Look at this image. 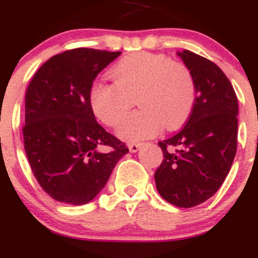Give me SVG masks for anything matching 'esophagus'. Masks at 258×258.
<instances>
[{
    "mask_svg": "<svg viewBox=\"0 0 258 258\" xmlns=\"http://www.w3.org/2000/svg\"><path fill=\"white\" fill-rule=\"evenodd\" d=\"M141 147H142L141 143H130L128 144V149L131 153H137Z\"/></svg>",
    "mask_w": 258,
    "mask_h": 258,
    "instance_id": "34e87169",
    "label": "esophagus"
}]
</instances>
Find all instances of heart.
<instances>
[{
  "label": "heart",
  "instance_id": "heart-1",
  "mask_svg": "<svg viewBox=\"0 0 258 258\" xmlns=\"http://www.w3.org/2000/svg\"><path fill=\"white\" fill-rule=\"evenodd\" d=\"M110 75L114 84L98 81L92 85L90 103L102 122L116 127L136 98L141 109L120 125L117 135L122 139L153 137L161 126L177 128L190 115L197 85L185 64L164 54L137 52L120 59Z\"/></svg>",
  "mask_w": 258,
  "mask_h": 258
}]
</instances>
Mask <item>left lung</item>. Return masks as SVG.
<instances>
[{"label":"left lung","instance_id":"left-lung-1","mask_svg":"<svg viewBox=\"0 0 258 258\" xmlns=\"http://www.w3.org/2000/svg\"><path fill=\"white\" fill-rule=\"evenodd\" d=\"M177 54L193 74L197 97L185 126L159 142L164 160L154 178L167 203L188 209L210 199L232 167L238 141V98L215 63L186 49Z\"/></svg>","mask_w":258,"mask_h":258}]
</instances>
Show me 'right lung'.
Instances as JSON below:
<instances>
[{"label":"right lung","instance_id":"add662e5","mask_svg":"<svg viewBox=\"0 0 258 258\" xmlns=\"http://www.w3.org/2000/svg\"><path fill=\"white\" fill-rule=\"evenodd\" d=\"M121 52L75 48L53 55L25 94L24 148L31 171L49 197L84 205L104 188L126 144L94 117L90 90Z\"/></svg>","mask_w":258,"mask_h":258}]
</instances>
